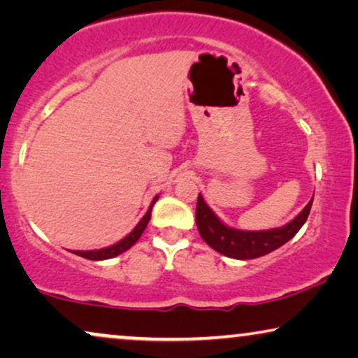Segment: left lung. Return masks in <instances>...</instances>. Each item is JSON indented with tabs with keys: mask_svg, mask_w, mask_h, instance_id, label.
I'll use <instances>...</instances> for the list:
<instances>
[{
	"mask_svg": "<svg viewBox=\"0 0 358 358\" xmlns=\"http://www.w3.org/2000/svg\"><path fill=\"white\" fill-rule=\"evenodd\" d=\"M313 199L305 208L292 220L290 223L280 228L262 229V231H244L224 224L212 208L205 203L202 195L199 194L197 210H195V223L199 233L205 243L223 256L248 261L275 251L300 231L310 215Z\"/></svg>",
	"mask_w": 358,
	"mask_h": 358,
	"instance_id": "left-lung-1",
	"label": "left lung"
}]
</instances>
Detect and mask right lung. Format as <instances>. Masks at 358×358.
I'll return each instance as SVG.
<instances>
[{
  "mask_svg": "<svg viewBox=\"0 0 358 358\" xmlns=\"http://www.w3.org/2000/svg\"><path fill=\"white\" fill-rule=\"evenodd\" d=\"M156 200H158V195H156V197L151 200L148 212L145 213V217L140 220L138 224H136V227L131 229V231L127 234L124 239H120L119 243L112 244V246H109V248L92 249V251H71V252L76 254V256L90 259V261H104V259H112V257L119 256V254H122V252H125L127 249H130L136 241H138L140 236H141V233L145 231L146 224H148L150 218H151V208H153V205L156 203Z\"/></svg>",
  "mask_w": 358,
  "mask_h": 358,
  "instance_id": "right-lung-1",
  "label": "right lung"
}]
</instances>
